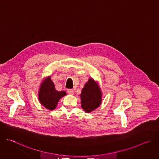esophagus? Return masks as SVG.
Wrapping results in <instances>:
<instances>
[{
  "mask_svg": "<svg viewBox=\"0 0 159 159\" xmlns=\"http://www.w3.org/2000/svg\"><path fill=\"white\" fill-rule=\"evenodd\" d=\"M67 93L69 95H73L74 94V90L72 89H68L67 90Z\"/></svg>",
  "mask_w": 159,
  "mask_h": 159,
  "instance_id": "obj_1",
  "label": "esophagus"
}]
</instances>
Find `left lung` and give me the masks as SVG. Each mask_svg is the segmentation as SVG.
I'll use <instances>...</instances> for the list:
<instances>
[{
	"instance_id": "left-lung-1",
	"label": "left lung",
	"mask_w": 159,
	"mask_h": 159,
	"mask_svg": "<svg viewBox=\"0 0 159 159\" xmlns=\"http://www.w3.org/2000/svg\"><path fill=\"white\" fill-rule=\"evenodd\" d=\"M80 97L81 107L86 112L95 110L101 104V91L97 84L92 78L84 84Z\"/></svg>"
}]
</instances>
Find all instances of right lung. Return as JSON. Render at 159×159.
Listing matches in <instances>:
<instances>
[{
	"label": "right lung",
	"instance_id": "right-lung-1",
	"mask_svg": "<svg viewBox=\"0 0 159 159\" xmlns=\"http://www.w3.org/2000/svg\"><path fill=\"white\" fill-rule=\"evenodd\" d=\"M66 95V92H58L56 90L54 83L48 77L41 84L39 98L45 108L53 110L56 107L59 99Z\"/></svg>",
	"mask_w": 159,
	"mask_h": 159
}]
</instances>
